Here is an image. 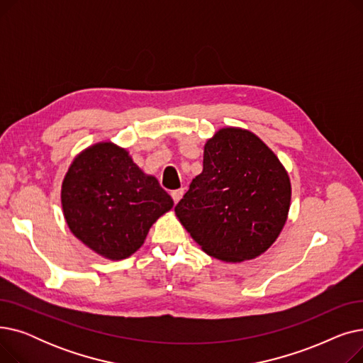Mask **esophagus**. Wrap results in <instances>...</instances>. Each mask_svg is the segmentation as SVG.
I'll use <instances>...</instances> for the list:
<instances>
[{"label":"esophagus","instance_id":"1","mask_svg":"<svg viewBox=\"0 0 363 363\" xmlns=\"http://www.w3.org/2000/svg\"><path fill=\"white\" fill-rule=\"evenodd\" d=\"M170 196H172V199H174V201H175V203H178V201L182 199V196H184V188L175 189V191H172V193H170Z\"/></svg>","mask_w":363,"mask_h":363}]
</instances>
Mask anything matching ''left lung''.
Instances as JSON below:
<instances>
[{"mask_svg": "<svg viewBox=\"0 0 363 363\" xmlns=\"http://www.w3.org/2000/svg\"><path fill=\"white\" fill-rule=\"evenodd\" d=\"M290 199L289 175L274 152L255 133L225 128L206 143L203 172L175 213L207 255L242 262L272 245Z\"/></svg>", "mask_w": 363, "mask_h": 363, "instance_id": "obj_1", "label": "left lung"}]
</instances>
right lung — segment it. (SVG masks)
<instances>
[{
	"label": "right lung",
	"mask_w": 363,
	"mask_h": 363,
	"mask_svg": "<svg viewBox=\"0 0 363 363\" xmlns=\"http://www.w3.org/2000/svg\"><path fill=\"white\" fill-rule=\"evenodd\" d=\"M70 231L99 255L119 260L143 245L151 225L174 200L155 177H145L128 152L97 144L74 159L62 186Z\"/></svg>",
	"instance_id": "1"
}]
</instances>
